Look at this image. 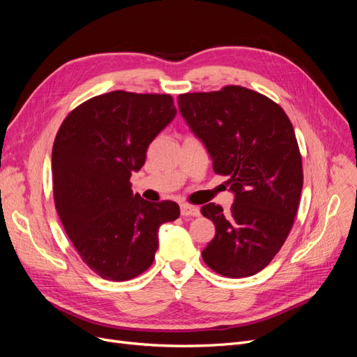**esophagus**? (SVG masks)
I'll list each match as a JSON object with an SVG mask.
<instances>
[{
	"label": "esophagus",
	"mask_w": 357,
	"mask_h": 357,
	"mask_svg": "<svg viewBox=\"0 0 357 357\" xmlns=\"http://www.w3.org/2000/svg\"><path fill=\"white\" fill-rule=\"evenodd\" d=\"M180 213L183 218H195V215H199V207L197 205H190V204H181L180 205Z\"/></svg>",
	"instance_id": "esophagus-1"
}]
</instances>
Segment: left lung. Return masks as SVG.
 Listing matches in <instances>:
<instances>
[{"label": "left lung", "mask_w": 357, "mask_h": 357, "mask_svg": "<svg viewBox=\"0 0 357 357\" xmlns=\"http://www.w3.org/2000/svg\"><path fill=\"white\" fill-rule=\"evenodd\" d=\"M177 101L214 172L235 193L229 213L213 202L201 208L215 226L204 262L225 277L255 275L282 248L298 213L304 172L294 126L277 102L243 86L181 93Z\"/></svg>", "instance_id": "obj_1"}]
</instances>
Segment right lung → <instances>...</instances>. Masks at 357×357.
Instances as JSON below:
<instances>
[{
    "instance_id": "obj_1",
    "label": "right lung",
    "mask_w": 357,
    "mask_h": 357,
    "mask_svg": "<svg viewBox=\"0 0 357 357\" xmlns=\"http://www.w3.org/2000/svg\"><path fill=\"white\" fill-rule=\"evenodd\" d=\"M176 113L168 93L113 91L75 107L56 134L55 208L82 261L104 280L143 274L153 264L159 226L180 215L176 202L134 195L129 181Z\"/></svg>"
}]
</instances>
